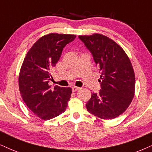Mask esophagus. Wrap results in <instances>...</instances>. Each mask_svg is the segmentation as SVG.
<instances>
[{
    "instance_id": "34e87169",
    "label": "esophagus",
    "mask_w": 152,
    "mask_h": 152,
    "mask_svg": "<svg viewBox=\"0 0 152 152\" xmlns=\"http://www.w3.org/2000/svg\"><path fill=\"white\" fill-rule=\"evenodd\" d=\"M80 89V87H75V86H74V87H72V91H77L78 89Z\"/></svg>"
}]
</instances>
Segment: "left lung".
Wrapping results in <instances>:
<instances>
[{"instance_id":"8db88e82","label":"left lung","mask_w":152,"mask_h":152,"mask_svg":"<svg viewBox=\"0 0 152 152\" xmlns=\"http://www.w3.org/2000/svg\"><path fill=\"white\" fill-rule=\"evenodd\" d=\"M91 52L101 72V89L86 104L89 113L113 119L125 111L134 94L135 76L131 62L121 46L108 37L94 34L79 36Z\"/></svg>"}]
</instances>
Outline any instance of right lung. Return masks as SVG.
<instances>
[{
  "mask_svg": "<svg viewBox=\"0 0 152 152\" xmlns=\"http://www.w3.org/2000/svg\"><path fill=\"white\" fill-rule=\"evenodd\" d=\"M75 35L49 34L41 37L28 51L19 75L20 94L35 115L50 120L66 109L72 89L48 85L50 70L59 61L63 48Z\"/></svg>",
  "mask_w": 152,
  "mask_h": 152,
  "instance_id": "obj_1",
  "label": "right lung"
}]
</instances>
